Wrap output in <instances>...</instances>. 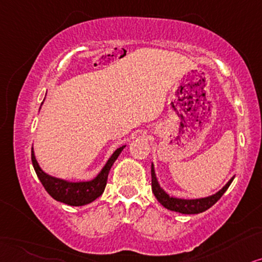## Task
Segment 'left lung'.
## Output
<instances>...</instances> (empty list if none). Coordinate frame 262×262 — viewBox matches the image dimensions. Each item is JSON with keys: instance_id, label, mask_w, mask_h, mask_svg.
<instances>
[{"instance_id": "8db88e82", "label": "left lung", "mask_w": 262, "mask_h": 262, "mask_svg": "<svg viewBox=\"0 0 262 262\" xmlns=\"http://www.w3.org/2000/svg\"><path fill=\"white\" fill-rule=\"evenodd\" d=\"M151 178L152 192H154L157 201L160 202L164 208H167V209H169L171 211H178V213L181 214H200L203 213V211L207 209H209L210 207H213V205L220 200L221 196L226 192L228 186H230L231 183L233 181V178H231L230 181H228L220 191H217L215 194H211V196L204 198H196V200H183V198L169 196V194L160 186L157 178H156L154 164H151Z\"/></svg>"}]
</instances>
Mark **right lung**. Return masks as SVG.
I'll use <instances>...</instances> for the list:
<instances>
[{"label":"right lung","mask_w":262,"mask_h":262,"mask_svg":"<svg viewBox=\"0 0 262 262\" xmlns=\"http://www.w3.org/2000/svg\"><path fill=\"white\" fill-rule=\"evenodd\" d=\"M124 147L125 145L118 147L108 158L100 173L89 181H68L64 179L51 177V175L45 173L36 161L34 148L31 150V161L43 187L55 201L68 205H74V207H81V205L92 203L93 201L101 196L105 186H106L108 171H110L112 164L115 163V161L117 160V157Z\"/></svg>","instance_id":"obj_1"}]
</instances>
